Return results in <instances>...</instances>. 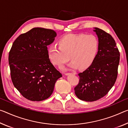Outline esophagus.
<instances>
[{
    "label": "esophagus",
    "mask_w": 128,
    "mask_h": 128,
    "mask_svg": "<svg viewBox=\"0 0 128 128\" xmlns=\"http://www.w3.org/2000/svg\"><path fill=\"white\" fill-rule=\"evenodd\" d=\"M70 74H74V73H66V74H66V76H68V75H70Z\"/></svg>",
    "instance_id": "obj_1"
}]
</instances>
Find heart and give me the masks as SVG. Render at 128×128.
I'll return each mask as SVG.
<instances>
[{
	"instance_id": "heart-1",
	"label": "heart",
	"mask_w": 128,
	"mask_h": 128,
	"mask_svg": "<svg viewBox=\"0 0 128 128\" xmlns=\"http://www.w3.org/2000/svg\"><path fill=\"white\" fill-rule=\"evenodd\" d=\"M98 44V38L93 35L68 34L58 40L59 46L54 44L48 46V55L56 66H62L70 58V68L85 69L94 60Z\"/></svg>"
}]
</instances>
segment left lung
I'll use <instances>...</instances> for the list:
<instances>
[{
	"label": "left lung",
	"instance_id": "1",
	"mask_svg": "<svg viewBox=\"0 0 128 128\" xmlns=\"http://www.w3.org/2000/svg\"><path fill=\"white\" fill-rule=\"evenodd\" d=\"M98 39V50L92 64L78 74L79 82L74 93L79 99L94 101L105 96L114 86L118 74L120 52L110 34L94 28Z\"/></svg>",
	"mask_w": 128,
	"mask_h": 128
}]
</instances>
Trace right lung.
<instances>
[{
    "label": "right lung",
    "instance_id": "obj_1",
    "mask_svg": "<svg viewBox=\"0 0 128 128\" xmlns=\"http://www.w3.org/2000/svg\"><path fill=\"white\" fill-rule=\"evenodd\" d=\"M54 30L34 28L19 35L9 52L8 62L14 86L26 98L40 101L52 94L62 74L50 62L47 46L54 40Z\"/></svg>",
    "mask_w": 128,
    "mask_h": 128
}]
</instances>
